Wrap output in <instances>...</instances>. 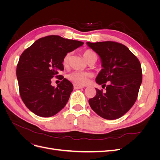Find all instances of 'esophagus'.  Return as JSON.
I'll use <instances>...</instances> for the list:
<instances>
[{
    "label": "esophagus",
    "instance_id": "obj_1",
    "mask_svg": "<svg viewBox=\"0 0 160 160\" xmlns=\"http://www.w3.org/2000/svg\"><path fill=\"white\" fill-rule=\"evenodd\" d=\"M73 87H74V89H81V88H85L84 86H81V85H77V84H74V85H73Z\"/></svg>",
    "mask_w": 160,
    "mask_h": 160
}]
</instances>
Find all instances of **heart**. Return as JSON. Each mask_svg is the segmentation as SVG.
Masks as SVG:
<instances>
[{"label": "heart", "instance_id": "b5f03b06", "mask_svg": "<svg viewBox=\"0 0 160 160\" xmlns=\"http://www.w3.org/2000/svg\"><path fill=\"white\" fill-rule=\"evenodd\" d=\"M83 57L87 61H89L93 56H96L95 53L90 50H86L83 52ZM71 57V53L68 52L64 56L62 59V65L65 67L68 66L70 62ZM91 76L90 73L87 72L81 71H73L68 75V78L69 80L74 82L75 83L79 85H85L88 83L89 77Z\"/></svg>", "mask_w": 160, "mask_h": 160}]
</instances>
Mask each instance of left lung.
Listing matches in <instances>:
<instances>
[{
	"label": "left lung",
	"instance_id": "8db88e82",
	"mask_svg": "<svg viewBox=\"0 0 160 160\" xmlns=\"http://www.w3.org/2000/svg\"><path fill=\"white\" fill-rule=\"evenodd\" d=\"M87 45L98 53L103 69L95 81L106 91L96 89L89 100L91 109L106 119H118L126 113L137 99L142 81V71L138 58L128 48L113 41L90 42Z\"/></svg>",
	"mask_w": 160,
	"mask_h": 160
}]
</instances>
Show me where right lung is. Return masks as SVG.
<instances>
[{
    "label": "right lung",
    "mask_w": 160,
    "mask_h": 160,
    "mask_svg": "<svg viewBox=\"0 0 160 160\" xmlns=\"http://www.w3.org/2000/svg\"><path fill=\"white\" fill-rule=\"evenodd\" d=\"M83 45L58 35L42 37L23 51L17 67L21 98L27 108L42 118L55 115L68 101L73 85L59 72L64 69L62 59ZM54 76L63 81L57 88L51 85Z\"/></svg>",
    "instance_id": "add662e5"
}]
</instances>
